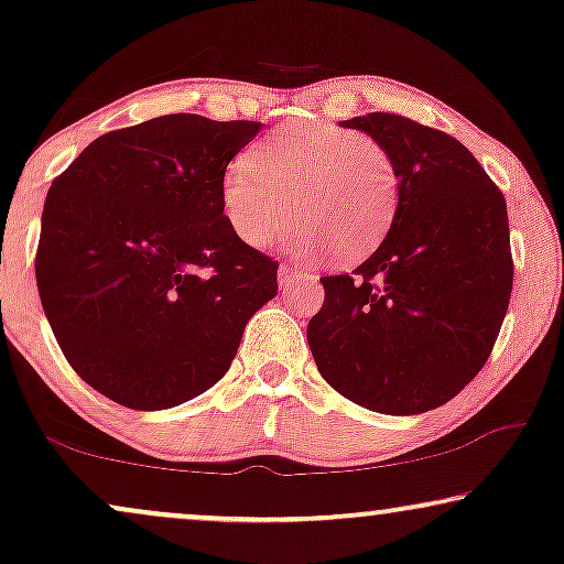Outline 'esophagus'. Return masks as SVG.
<instances>
[{"label":"esophagus","mask_w":564,"mask_h":564,"mask_svg":"<svg viewBox=\"0 0 564 564\" xmlns=\"http://www.w3.org/2000/svg\"><path fill=\"white\" fill-rule=\"evenodd\" d=\"M300 276H307V280H313V274L305 272L303 267H297V264H282V267H280V290H288L292 282L300 280Z\"/></svg>","instance_id":"obj_1"}]
</instances>
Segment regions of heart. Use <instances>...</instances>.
I'll use <instances>...</instances> for the list:
<instances>
[{"label": "heart", "instance_id": "heart-1", "mask_svg": "<svg viewBox=\"0 0 564 564\" xmlns=\"http://www.w3.org/2000/svg\"><path fill=\"white\" fill-rule=\"evenodd\" d=\"M398 197L395 159L377 138L313 122L276 128L220 180L223 215L246 246L272 241L292 207L284 243L297 253L330 249L346 264L384 241Z\"/></svg>", "mask_w": 564, "mask_h": 564}]
</instances>
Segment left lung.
<instances>
[{
    "instance_id": "left-lung-1",
    "label": "left lung",
    "mask_w": 564,
    "mask_h": 564,
    "mask_svg": "<svg viewBox=\"0 0 564 564\" xmlns=\"http://www.w3.org/2000/svg\"><path fill=\"white\" fill-rule=\"evenodd\" d=\"M392 153L395 220L351 274L323 276L307 344L330 388L384 415L449 403L488 361L513 288L500 189L457 138L390 112L344 120Z\"/></svg>"
}]
</instances>
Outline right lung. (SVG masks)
Returning a JSON list of instances; mask_svg holds the SVG:
<instances>
[{
	"label": "right lung",
	"mask_w": 564,
	"mask_h": 564,
	"mask_svg": "<svg viewBox=\"0 0 564 564\" xmlns=\"http://www.w3.org/2000/svg\"><path fill=\"white\" fill-rule=\"evenodd\" d=\"M261 122L161 115L112 130L51 184L35 280L53 336L89 388L164 411L213 388L276 261L230 230L226 166Z\"/></svg>",
	"instance_id": "add662e5"
}]
</instances>
